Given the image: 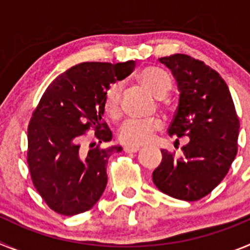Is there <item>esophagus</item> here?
<instances>
[{"label":"esophagus","mask_w":250,"mask_h":250,"mask_svg":"<svg viewBox=\"0 0 250 250\" xmlns=\"http://www.w3.org/2000/svg\"><path fill=\"white\" fill-rule=\"evenodd\" d=\"M140 150V147L139 146H130V145H127V146L124 147V151L125 152H136Z\"/></svg>","instance_id":"obj_1"}]
</instances>
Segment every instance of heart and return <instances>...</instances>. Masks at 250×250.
Masks as SVG:
<instances>
[{"instance_id":"heart-1","label":"heart","mask_w":250,"mask_h":250,"mask_svg":"<svg viewBox=\"0 0 250 250\" xmlns=\"http://www.w3.org/2000/svg\"><path fill=\"white\" fill-rule=\"evenodd\" d=\"M139 81L147 91L155 98H165L173 87L171 77L160 67L144 68L139 74ZM104 114L111 120H116L121 114V85L118 81L110 83L106 87L103 98ZM163 127L160 119H127L118 130V140L121 144L138 146L151 140L152 135Z\"/></svg>"}]
</instances>
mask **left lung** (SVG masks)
I'll return each instance as SVG.
<instances>
[{
    "label": "left lung",
    "instance_id": "obj_1",
    "mask_svg": "<svg viewBox=\"0 0 250 250\" xmlns=\"http://www.w3.org/2000/svg\"><path fill=\"white\" fill-rule=\"evenodd\" d=\"M159 61L173 71L180 90L167 132L178 136V144L183 136L189 141L180 147L182 156L161 150L152 182L167 195L194 202L211 193L228 174L238 151L239 119L228 86L210 66L184 54Z\"/></svg>",
    "mask_w": 250,
    "mask_h": 250
}]
</instances>
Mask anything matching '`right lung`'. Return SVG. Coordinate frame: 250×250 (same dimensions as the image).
I'll return each mask as SVG.
<instances>
[{
  "label": "right lung",
  "mask_w": 250,
  "mask_h": 250,
  "mask_svg": "<svg viewBox=\"0 0 250 250\" xmlns=\"http://www.w3.org/2000/svg\"><path fill=\"white\" fill-rule=\"evenodd\" d=\"M135 61L83 62L57 76L35 107L27 129L31 180L50 209L61 215L90 210L107 183L106 165L120 146L101 147L112 134L103 120L106 87L131 74ZM99 140L81 149L86 132Z\"/></svg>",
  "instance_id": "add662e5"
}]
</instances>
